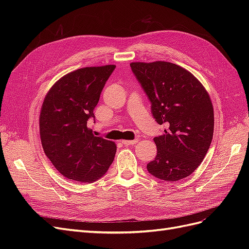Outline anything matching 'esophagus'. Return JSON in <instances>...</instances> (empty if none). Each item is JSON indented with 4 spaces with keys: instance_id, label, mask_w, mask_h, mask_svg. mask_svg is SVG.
<instances>
[{
    "instance_id": "esophagus-1",
    "label": "esophagus",
    "mask_w": 249,
    "mask_h": 249,
    "mask_svg": "<svg viewBox=\"0 0 249 249\" xmlns=\"http://www.w3.org/2000/svg\"><path fill=\"white\" fill-rule=\"evenodd\" d=\"M139 141V139H134V140H123L122 142L125 145H134Z\"/></svg>"
}]
</instances>
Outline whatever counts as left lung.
Segmentation results:
<instances>
[{"instance_id": "left-lung-1", "label": "left lung", "mask_w": 249, "mask_h": 249, "mask_svg": "<svg viewBox=\"0 0 249 249\" xmlns=\"http://www.w3.org/2000/svg\"><path fill=\"white\" fill-rule=\"evenodd\" d=\"M164 134L155 137L157 156L147 170L176 182L189 177L207 155L214 133V109L207 89L182 66L166 61L132 62Z\"/></svg>"}]
</instances>
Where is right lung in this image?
Returning a JSON list of instances; mask_svg holds the SVG:
<instances>
[{"label": "right lung", "instance_id": "add662e5", "mask_svg": "<svg viewBox=\"0 0 249 249\" xmlns=\"http://www.w3.org/2000/svg\"><path fill=\"white\" fill-rule=\"evenodd\" d=\"M115 65L83 67L60 78L44 96L39 134L44 154L66 178L91 183L113 162L116 144L88 127L102 90Z\"/></svg>", "mask_w": 249, "mask_h": 249}]
</instances>
